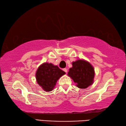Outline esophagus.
I'll return each instance as SVG.
<instances>
[{
  "label": "esophagus",
  "mask_w": 126,
  "mask_h": 126,
  "mask_svg": "<svg viewBox=\"0 0 126 126\" xmlns=\"http://www.w3.org/2000/svg\"><path fill=\"white\" fill-rule=\"evenodd\" d=\"M63 70L65 72V73H67V69H66V68H64V69H63Z\"/></svg>",
  "instance_id": "obj_1"
}]
</instances>
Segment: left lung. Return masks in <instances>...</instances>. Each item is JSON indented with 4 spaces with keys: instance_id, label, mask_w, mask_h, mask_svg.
<instances>
[{
    "instance_id": "left-lung-1",
    "label": "left lung",
    "mask_w": 126,
    "mask_h": 126,
    "mask_svg": "<svg viewBox=\"0 0 126 126\" xmlns=\"http://www.w3.org/2000/svg\"><path fill=\"white\" fill-rule=\"evenodd\" d=\"M68 75L78 88L85 89L93 84L94 69L88 62L79 59L72 63V67L69 69Z\"/></svg>"
}]
</instances>
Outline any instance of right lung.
Wrapping results in <instances>:
<instances>
[{
    "label": "right lung",
    "instance_id": "1",
    "mask_svg": "<svg viewBox=\"0 0 126 126\" xmlns=\"http://www.w3.org/2000/svg\"><path fill=\"white\" fill-rule=\"evenodd\" d=\"M65 74L57 65L44 63L38 68L35 76L38 84L43 89L50 92L54 88L59 78Z\"/></svg>",
    "mask_w": 126,
    "mask_h": 126
}]
</instances>
